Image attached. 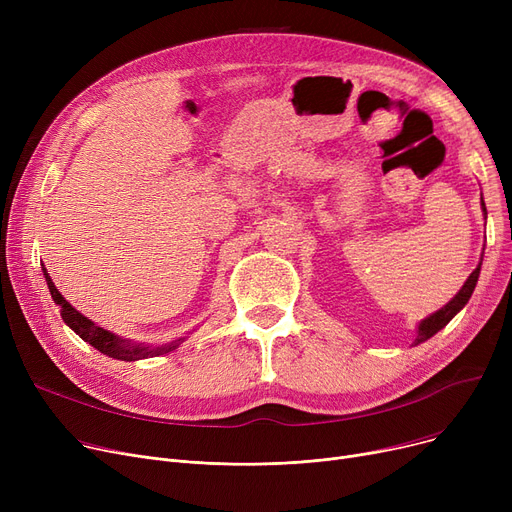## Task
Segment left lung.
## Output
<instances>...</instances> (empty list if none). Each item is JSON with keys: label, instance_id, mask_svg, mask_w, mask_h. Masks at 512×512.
<instances>
[{"label": "left lung", "instance_id": "obj_1", "mask_svg": "<svg viewBox=\"0 0 512 512\" xmlns=\"http://www.w3.org/2000/svg\"><path fill=\"white\" fill-rule=\"evenodd\" d=\"M481 211H483V215H488L486 203H483V197H481ZM481 261H483V253H481V259H479L477 267L471 272V276L467 278V282L463 284V288H461L459 292H456L454 297H452L442 309H438L436 313L427 315L425 319L419 321L417 336H415V340H413V346H417V344L425 342L427 338H432L434 334H438V332L448 324V321L469 303L471 294H473V290H475V284H477V278H479V272H481Z\"/></svg>", "mask_w": 512, "mask_h": 512}]
</instances>
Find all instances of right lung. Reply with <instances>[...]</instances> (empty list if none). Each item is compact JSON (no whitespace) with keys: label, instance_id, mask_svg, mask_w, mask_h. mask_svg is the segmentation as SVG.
Wrapping results in <instances>:
<instances>
[{"label":"right lung","instance_id":"add662e5","mask_svg":"<svg viewBox=\"0 0 512 512\" xmlns=\"http://www.w3.org/2000/svg\"><path fill=\"white\" fill-rule=\"evenodd\" d=\"M43 276H45V282H47V288L51 292V299L56 305H60V313H62V319L64 324L74 330L80 338H83L85 342H89L93 348H97L99 353L112 357V359H118V361H139V359H149V357H159V355H166L170 351H174V348H178L186 336H180L172 342H166V344H145V342H132L128 338H122L110 330H103L101 326H97L95 321H91L89 317H85L80 311H76L64 297L62 292L56 288V284L51 282L47 270H43Z\"/></svg>","mask_w":512,"mask_h":512}]
</instances>
